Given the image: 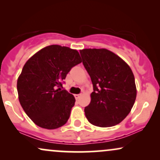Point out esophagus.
Segmentation results:
<instances>
[{
    "mask_svg": "<svg viewBox=\"0 0 160 160\" xmlns=\"http://www.w3.org/2000/svg\"><path fill=\"white\" fill-rule=\"evenodd\" d=\"M80 94H76V95H74V97H75V98H76V99H78L79 98H80Z\"/></svg>",
    "mask_w": 160,
    "mask_h": 160,
    "instance_id": "obj_1",
    "label": "esophagus"
}]
</instances>
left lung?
<instances>
[{
	"instance_id": "obj_1",
	"label": "left lung",
	"mask_w": 160,
	"mask_h": 160,
	"mask_svg": "<svg viewBox=\"0 0 160 160\" xmlns=\"http://www.w3.org/2000/svg\"><path fill=\"white\" fill-rule=\"evenodd\" d=\"M80 52L94 90L90 103L84 109L86 117L99 127L120 123L130 113L136 98L132 71L107 49H83Z\"/></svg>"
}]
</instances>
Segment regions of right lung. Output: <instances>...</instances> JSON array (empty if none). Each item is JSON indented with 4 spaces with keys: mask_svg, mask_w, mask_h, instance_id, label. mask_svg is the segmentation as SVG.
I'll return each instance as SVG.
<instances>
[{
    "mask_svg": "<svg viewBox=\"0 0 160 160\" xmlns=\"http://www.w3.org/2000/svg\"><path fill=\"white\" fill-rule=\"evenodd\" d=\"M81 62L76 49L50 45L25 64L17 80L18 95L25 113L37 126L55 129L67 122L75 98L59 87L71 68Z\"/></svg>",
    "mask_w": 160,
    "mask_h": 160,
    "instance_id": "obj_1",
    "label": "right lung"
}]
</instances>
